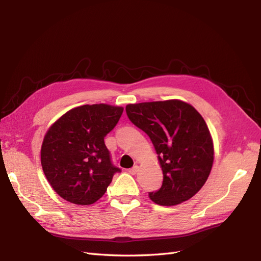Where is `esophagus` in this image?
<instances>
[{
    "label": "esophagus",
    "mask_w": 261,
    "mask_h": 261,
    "mask_svg": "<svg viewBox=\"0 0 261 261\" xmlns=\"http://www.w3.org/2000/svg\"><path fill=\"white\" fill-rule=\"evenodd\" d=\"M138 170H139V166L136 165V166H134V167L129 169V173H130L131 175H136V174L138 173Z\"/></svg>",
    "instance_id": "obj_1"
}]
</instances>
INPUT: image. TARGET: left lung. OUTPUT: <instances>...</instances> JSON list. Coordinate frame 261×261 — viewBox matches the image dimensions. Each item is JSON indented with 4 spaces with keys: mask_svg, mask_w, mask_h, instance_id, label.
Instances as JSON below:
<instances>
[{
    "mask_svg": "<svg viewBox=\"0 0 261 261\" xmlns=\"http://www.w3.org/2000/svg\"><path fill=\"white\" fill-rule=\"evenodd\" d=\"M130 121L150 138L164 180L149 197L173 206L193 197L207 180L214 160L210 130L196 109L180 99L127 104Z\"/></svg>",
    "mask_w": 261,
    "mask_h": 261,
    "instance_id": "left-lung-1",
    "label": "left lung"
}]
</instances>
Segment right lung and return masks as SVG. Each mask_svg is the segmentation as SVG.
Masks as SVG:
<instances>
[{
  "label": "right lung",
  "instance_id": "add662e5",
  "mask_svg": "<svg viewBox=\"0 0 261 261\" xmlns=\"http://www.w3.org/2000/svg\"><path fill=\"white\" fill-rule=\"evenodd\" d=\"M123 108L86 104L53 123L41 146V166L60 197L77 205L95 203L120 171L111 163L104 137L118 123Z\"/></svg>",
  "mask_w": 261,
  "mask_h": 261
}]
</instances>
